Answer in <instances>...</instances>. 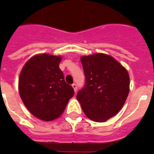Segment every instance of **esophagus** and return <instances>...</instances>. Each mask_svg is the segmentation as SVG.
<instances>
[{
	"label": "esophagus",
	"instance_id": "esophagus-1",
	"mask_svg": "<svg viewBox=\"0 0 154 154\" xmlns=\"http://www.w3.org/2000/svg\"><path fill=\"white\" fill-rule=\"evenodd\" d=\"M72 88H73V89H74V91L77 92V85L75 84V83H73V84L72 85Z\"/></svg>",
	"mask_w": 154,
	"mask_h": 154
}]
</instances>
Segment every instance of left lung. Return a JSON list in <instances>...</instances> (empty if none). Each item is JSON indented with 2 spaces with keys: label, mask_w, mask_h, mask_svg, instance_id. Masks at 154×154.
Listing matches in <instances>:
<instances>
[{
  "label": "left lung",
  "mask_w": 154,
  "mask_h": 154,
  "mask_svg": "<svg viewBox=\"0 0 154 154\" xmlns=\"http://www.w3.org/2000/svg\"><path fill=\"white\" fill-rule=\"evenodd\" d=\"M85 84L77 94L85 114L105 122L122 109L129 92L127 70L111 56L96 53L81 57Z\"/></svg>",
  "instance_id": "1"
}]
</instances>
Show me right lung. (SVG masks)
<instances>
[{
	"label": "right lung",
	"mask_w": 154,
	"mask_h": 154,
	"mask_svg": "<svg viewBox=\"0 0 154 154\" xmlns=\"http://www.w3.org/2000/svg\"><path fill=\"white\" fill-rule=\"evenodd\" d=\"M61 57L43 53L25 63L19 77V94L28 110L49 122L64 112L74 90L67 84L59 68Z\"/></svg>",
	"instance_id": "1"
}]
</instances>
